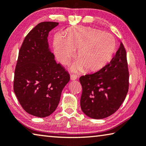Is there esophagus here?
Here are the masks:
<instances>
[{
    "label": "esophagus",
    "mask_w": 146,
    "mask_h": 146,
    "mask_svg": "<svg viewBox=\"0 0 146 146\" xmlns=\"http://www.w3.org/2000/svg\"><path fill=\"white\" fill-rule=\"evenodd\" d=\"M70 78H71V80H75L77 78V76L76 75H73H73H71Z\"/></svg>",
    "instance_id": "34e87169"
}]
</instances>
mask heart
Segmentation results:
<instances>
[{
    "mask_svg": "<svg viewBox=\"0 0 146 146\" xmlns=\"http://www.w3.org/2000/svg\"><path fill=\"white\" fill-rule=\"evenodd\" d=\"M54 54L60 63L66 64L77 50V60L71 67L76 71L84 68L87 72L98 71L109 62L115 52L116 41L112 34L90 27L69 29L63 36L56 34L54 41Z\"/></svg>",
    "mask_w": 146,
    "mask_h": 146,
    "instance_id": "1",
    "label": "heart"
}]
</instances>
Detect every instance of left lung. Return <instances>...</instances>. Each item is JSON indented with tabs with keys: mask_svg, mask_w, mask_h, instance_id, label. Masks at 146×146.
I'll return each mask as SVG.
<instances>
[{
	"mask_svg": "<svg viewBox=\"0 0 146 146\" xmlns=\"http://www.w3.org/2000/svg\"><path fill=\"white\" fill-rule=\"evenodd\" d=\"M82 87L80 107L91 118L103 119L119 109L129 90L126 51L121 42L109 63L100 70L80 78Z\"/></svg>",
	"mask_w": 146,
	"mask_h": 146,
	"instance_id": "8db88e82",
	"label": "left lung"
}]
</instances>
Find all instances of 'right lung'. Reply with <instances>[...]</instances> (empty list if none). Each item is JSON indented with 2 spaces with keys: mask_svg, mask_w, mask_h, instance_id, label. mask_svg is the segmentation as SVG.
Segmentation results:
<instances>
[{
  "mask_svg": "<svg viewBox=\"0 0 146 146\" xmlns=\"http://www.w3.org/2000/svg\"><path fill=\"white\" fill-rule=\"evenodd\" d=\"M56 22L39 23L25 37L19 52L13 90L27 112L45 117L56 109L61 94L70 79L69 73L54 60L48 42Z\"/></svg>",
  "mask_w": 146,
  "mask_h": 146,
  "instance_id": "1",
  "label": "right lung"
}]
</instances>
